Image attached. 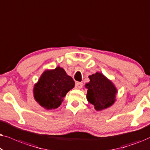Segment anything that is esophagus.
I'll list each match as a JSON object with an SVG mask.
<instances>
[{
	"label": "esophagus",
	"mask_w": 150,
	"mask_h": 150,
	"mask_svg": "<svg viewBox=\"0 0 150 150\" xmlns=\"http://www.w3.org/2000/svg\"><path fill=\"white\" fill-rule=\"evenodd\" d=\"M83 86V83L81 82H79V81H77V82L75 83V88L77 89H80L82 88Z\"/></svg>",
	"instance_id": "esophagus-1"
}]
</instances>
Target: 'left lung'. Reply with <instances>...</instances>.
I'll return each instance as SVG.
<instances>
[{
  "label": "left lung",
  "mask_w": 150,
  "mask_h": 150,
  "mask_svg": "<svg viewBox=\"0 0 150 150\" xmlns=\"http://www.w3.org/2000/svg\"><path fill=\"white\" fill-rule=\"evenodd\" d=\"M90 82L86 84L88 101L99 111L107 108L115 103L117 88L112 81L102 73H96L90 75Z\"/></svg>",
  "instance_id": "1"
}]
</instances>
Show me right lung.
Here are the masks:
<instances>
[{"mask_svg":"<svg viewBox=\"0 0 150 150\" xmlns=\"http://www.w3.org/2000/svg\"><path fill=\"white\" fill-rule=\"evenodd\" d=\"M75 86V81L64 69L57 67L45 71L35 83L33 94L35 101L47 110L57 108L64 97Z\"/></svg>","mask_w":150,"mask_h":150,"instance_id":"1","label":"right lung"}]
</instances>
